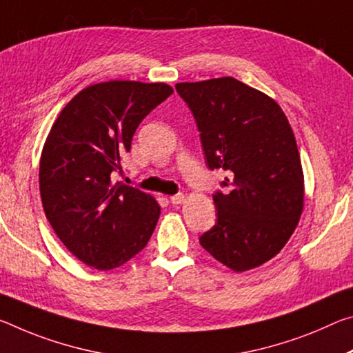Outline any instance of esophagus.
<instances>
[{
	"mask_svg": "<svg viewBox=\"0 0 353 353\" xmlns=\"http://www.w3.org/2000/svg\"><path fill=\"white\" fill-rule=\"evenodd\" d=\"M170 201L174 205H179V204H183L185 203V194H182V193H179V194H174V196H171L170 198Z\"/></svg>",
	"mask_w": 353,
	"mask_h": 353,
	"instance_id": "34e87169",
	"label": "esophagus"
}]
</instances>
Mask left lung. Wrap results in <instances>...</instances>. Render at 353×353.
<instances>
[{"label":"left lung","mask_w":353,"mask_h":353,"mask_svg":"<svg viewBox=\"0 0 353 353\" xmlns=\"http://www.w3.org/2000/svg\"><path fill=\"white\" fill-rule=\"evenodd\" d=\"M196 119L207 166L229 171L216 192V223L203 248L234 272L256 268L284 248L303 212L305 181L281 106L232 77L177 83Z\"/></svg>","instance_id":"8db88e82"}]
</instances>
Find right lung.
I'll list each match as a JSON object with an SVG mask.
<instances>
[{"instance_id":"add662e5","label":"right lung","mask_w":353,"mask_h":353,"mask_svg":"<svg viewBox=\"0 0 353 353\" xmlns=\"http://www.w3.org/2000/svg\"><path fill=\"white\" fill-rule=\"evenodd\" d=\"M172 94L165 83L113 80L83 89L61 110L43 144V212L72 254L113 270L146 247L160 216L154 196L113 182L144 117Z\"/></svg>"}]
</instances>
